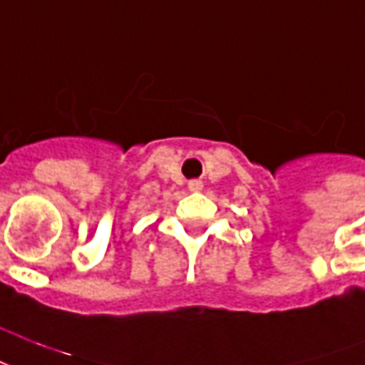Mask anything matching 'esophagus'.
Segmentation results:
<instances>
[{"label":"esophagus","instance_id":"esophagus-1","mask_svg":"<svg viewBox=\"0 0 365 365\" xmlns=\"http://www.w3.org/2000/svg\"><path fill=\"white\" fill-rule=\"evenodd\" d=\"M203 187V183L199 182V180H193V182H190V191H199Z\"/></svg>","mask_w":365,"mask_h":365}]
</instances>
